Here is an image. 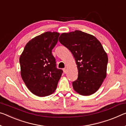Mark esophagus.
<instances>
[{
    "label": "esophagus",
    "instance_id": "esophagus-1",
    "mask_svg": "<svg viewBox=\"0 0 126 126\" xmlns=\"http://www.w3.org/2000/svg\"><path fill=\"white\" fill-rule=\"evenodd\" d=\"M63 72H64V73H67V69H66V68H64L63 69Z\"/></svg>",
    "mask_w": 126,
    "mask_h": 126
}]
</instances>
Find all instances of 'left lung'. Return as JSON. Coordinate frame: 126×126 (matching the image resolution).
Masks as SVG:
<instances>
[{"label":"left lung","mask_w":126,"mask_h":126,"mask_svg":"<svg viewBox=\"0 0 126 126\" xmlns=\"http://www.w3.org/2000/svg\"><path fill=\"white\" fill-rule=\"evenodd\" d=\"M59 41L71 51L77 65L78 78L72 82L73 89L83 96L94 94L107 76L108 58L100 42L79 30L62 33Z\"/></svg>","instance_id":"obj_1"}]
</instances>
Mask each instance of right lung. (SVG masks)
<instances>
[{"label":"right lung","mask_w":126,"mask_h":126,"mask_svg":"<svg viewBox=\"0 0 126 126\" xmlns=\"http://www.w3.org/2000/svg\"><path fill=\"white\" fill-rule=\"evenodd\" d=\"M59 35L49 31L37 36L28 42L20 56L22 79L29 90L38 96L53 94L63 73L56 67L51 53Z\"/></svg>","instance_id":"1"}]
</instances>
